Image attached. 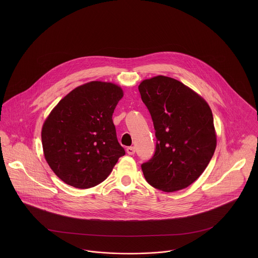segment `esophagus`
Masks as SVG:
<instances>
[{"label": "esophagus", "mask_w": 258, "mask_h": 258, "mask_svg": "<svg viewBox=\"0 0 258 258\" xmlns=\"http://www.w3.org/2000/svg\"><path fill=\"white\" fill-rule=\"evenodd\" d=\"M126 152L128 155H134L135 154V148L128 147L126 149Z\"/></svg>", "instance_id": "obj_1"}]
</instances>
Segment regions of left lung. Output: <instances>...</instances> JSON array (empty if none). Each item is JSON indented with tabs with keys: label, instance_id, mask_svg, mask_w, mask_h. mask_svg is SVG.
<instances>
[{
	"label": "left lung",
	"instance_id": "1",
	"mask_svg": "<svg viewBox=\"0 0 258 258\" xmlns=\"http://www.w3.org/2000/svg\"><path fill=\"white\" fill-rule=\"evenodd\" d=\"M138 89L157 139L153 157L141 165L144 177L163 191L184 188L203 174L217 147L212 110L195 91L171 77L143 80Z\"/></svg>",
	"mask_w": 258,
	"mask_h": 258
}]
</instances>
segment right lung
I'll return each mask as SVG.
<instances>
[{
    "label": "right lung",
    "mask_w": 258,
    "mask_h": 258,
    "mask_svg": "<svg viewBox=\"0 0 258 258\" xmlns=\"http://www.w3.org/2000/svg\"><path fill=\"white\" fill-rule=\"evenodd\" d=\"M122 89L91 81L76 87L50 112L41 130L44 158L66 184L88 188L102 183L125 155L112 114Z\"/></svg>",
    "instance_id": "add662e5"
}]
</instances>
